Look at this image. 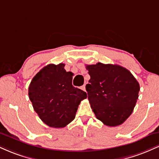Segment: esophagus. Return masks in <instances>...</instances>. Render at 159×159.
I'll use <instances>...</instances> for the list:
<instances>
[{
    "mask_svg": "<svg viewBox=\"0 0 159 159\" xmlns=\"http://www.w3.org/2000/svg\"><path fill=\"white\" fill-rule=\"evenodd\" d=\"M81 90H84V91H86V86H85V84L82 86V87H81Z\"/></svg>",
    "mask_w": 159,
    "mask_h": 159,
    "instance_id": "esophagus-1",
    "label": "esophagus"
}]
</instances>
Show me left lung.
Segmentation results:
<instances>
[{"label":"left lung","mask_w":159,"mask_h":159,"mask_svg":"<svg viewBox=\"0 0 159 159\" xmlns=\"http://www.w3.org/2000/svg\"><path fill=\"white\" fill-rule=\"evenodd\" d=\"M90 75L86 85L91 108L96 118L107 126H117L132 114L138 98L136 78L119 65L97 63L87 65Z\"/></svg>","instance_id":"obj_1"}]
</instances>
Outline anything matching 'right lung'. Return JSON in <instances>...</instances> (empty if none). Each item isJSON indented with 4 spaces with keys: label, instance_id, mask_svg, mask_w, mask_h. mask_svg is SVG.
Wrapping results in <instances>:
<instances>
[{
    "label": "right lung",
    "instance_id": "add662e5",
    "mask_svg": "<svg viewBox=\"0 0 159 159\" xmlns=\"http://www.w3.org/2000/svg\"><path fill=\"white\" fill-rule=\"evenodd\" d=\"M64 63L48 64L33 78L28 95L33 107L43 123L63 128L75 117L79 104L87 98L84 91L72 86L73 73Z\"/></svg>",
    "mask_w": 159,
    "mask_h": 159
}]
</instances>
